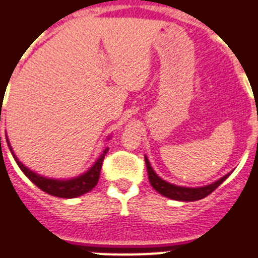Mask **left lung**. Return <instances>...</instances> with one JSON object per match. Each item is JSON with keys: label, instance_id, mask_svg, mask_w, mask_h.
I'll return each instance as SVG.
<instances>
[{"label": "left lung", "instance_id": "8db88e82", "mask_svg": "<svg viewBox=\"0 0 258 258\" xmlns=\"http://www.w3.org/2000/svg\"><path fill=\"white\" fill-rule=\"evenodd\" d=\"M145 161L146 166H147V174H149V179L151 186H153L159 194L175 201H184V202H188V201L202 200L205 197H208L210 192L214 191V190H216V188L229 176V174H226V175L222 176L221 179L216 180V182H213V183L208 184V186H204V187H182V186L171 184L169 183V182H166V180L162 179V178H159V176L157 175V172L154 171L151 165H150L147 157H145Z\"/></svg>", "mask_w": 258, "mask_h": 258}]
</instances>
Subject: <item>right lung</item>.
Here are the masks:
<instances>
[{"mask_svg": "<svg viewBox=\"0 0 258 258\" xmlns=\"http://www.w3.org/2000/svg\"><path fill=\"white\" fill-rule=\"evenodd\" d=\"M2 101V97H1ZM0 120H1V109H0ZM1 141V138H0ZM6 142H8V146H9L10 153L13 155L14 161L17 162L18 167L21 169V171L25 174L28 178H29L32 182H33L38 188H41L42 191L48 192L50 196L60 197V198H76V197H80L86 192L91 191L95 186L97 184V180H99V175H100L101 165H103V161H104V157L108 149H104V151L101 153V155L97 158V161L92 165V167L88 170L87 172L82 174V175L76 176V178H72V179H52V178H45V176H41L36 174L34 171L29 170L26 166H24L21 162L18 161L17 157L14 155L13 150L10 147V143L6 138Z\"/></svg>", "mask_w": 258, "mask_h": 258, "instance_id": "add662e5", "label": "right lung"}]
</instances>
